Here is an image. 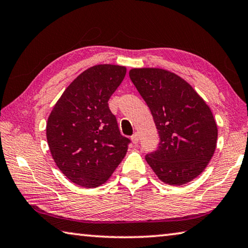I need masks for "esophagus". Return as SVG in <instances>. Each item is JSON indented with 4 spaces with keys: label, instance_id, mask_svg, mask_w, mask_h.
<instances>
[{
    "label": "esophagus",
    "instance_id": "esophagus-1",
    "mask_svg": "<svg viewBox=\"0 0 248 248\" xmlns=\"http://www.w3.org/2000/svg\"><path fill=\"white\" fill-rule=\"evenodd\" d=\"M131 141H132V143H133V144H137V143H138V141H139V135H138V133H135V135H132V137H131Z\"/></svg>",
    "mask_w": 248,
    "mask_h": 248
}]
</instances>
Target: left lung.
Instances as JSON below:
<instances>
[{
	"instance_id": "1",
	"label": "left lung",
	"mask_w": 248,
	"mask_h": 248,
	"mask_svg": "<svg viewBox=\"0 0 248 248\" xmlns=\"http://www.w3.org/2000/svg\"><path fill=\"white\" fill-rule=\"evenodd\" d=\"M129 76L150 108L159 149L145 160L159 180L183 186L205 170L217 142L211 108L178 75L162 68H132Z\"/></svg>"
}]
</instances>
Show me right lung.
<instances>
[{
  "label": "right lung",
  "mask_w": 248,
  "mask_h": 248,
  "mask_svg": "<svg viewBox=\"0 0 248 248\" xmlns=\"http://www.w3.org/2000/svg\"><path fill=\"white\" fill-rule=\"evenodd\" d=\"M127 73L124 66H93L70 82L50 111L46 137L58 169L86 188L105 184L130 140L120 135L108 100Z\"/></svg>",
  "instance_id": "1"
}]
</instances>
